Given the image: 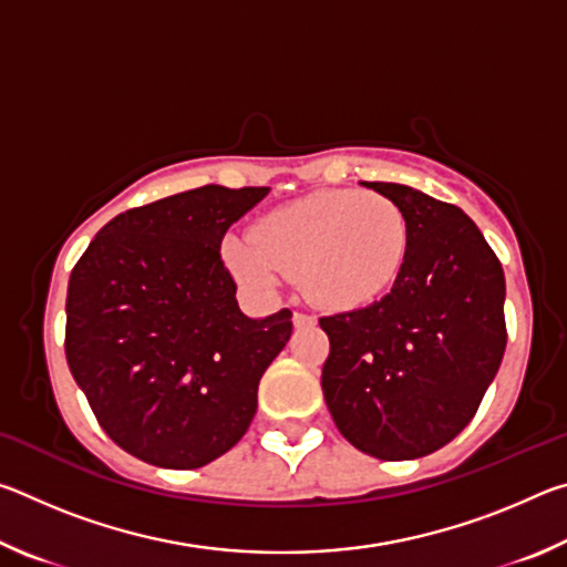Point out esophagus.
I'll return each instance as SVG.
<instances>
[{"label": "esophagus", "instance_id": "esophagus-1", "mask_svg": "<svg viewBox=\"0 0 567 567\" xmlns=\"http://www.w3.org/2000/svg\"><path fill=\"white\" fill-rule=\"evenodd\" d=\"M292 322H295V328H307V324H315V318H312V315H305V312H295Z\"/></svg>", "mask_w": 567, "mask_h": 567}]
</instances>
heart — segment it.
Wrapping results in <instances>:
<instances>
[{"instance_id": "1", "label": "heart", "mask_w": 567, "mask_h": 567, "mask_svg": "<svg viewBox=\"0 0 567 567\" xmlns=\"http://www.w3.org/2000/svg\"><path fill=\"white\" fill-rule=\"evenodd\" d=\"M408 249V219L390 197L322 189L267 213L255 239L229 235L225 260L257 292H275L287 275H300L315 305L358 310L392 290Z\"/></svg>"}]
</instances>
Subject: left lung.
Segmentation results:
<instances>
[{"label":"left lung","instance_id":"1","mask_svg":"<svg viewBox=\"0 0 567 567\" xmlns=\"http://www.w3.org/2000/svg\"><path fill=\"white\" fill-rule=\"evenodd\" d=\"M410 227L408 262L382 300L320 318L322 392L342 437L378 460L447 445L503 362L505 275L463 209L395 182H364Z\"/></svg>","mask_w":567,"mask_h":567}]
</instances>
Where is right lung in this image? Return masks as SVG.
<instances>
[{"label":"right lung","instance_id":"1","mask_svg":"<svg viewBox=\"0 0 567 567\" xmlns=\"http://www.w3.org/2000/svg\"><path fill=\"white\" fill-rule=\"evenodd\" d=\"M270 187L205 185L104 225L66 287L64 352L114 443L150 465L195 470L247 433L257 385L292 312L243 315L219 247Z\"/></svg>","mask_w":567,"mask_h":567}]
</instances>
